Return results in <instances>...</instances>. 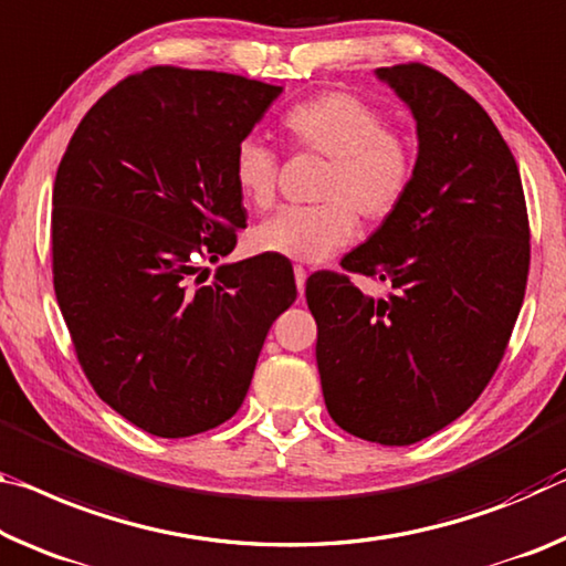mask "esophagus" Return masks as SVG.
I'll return each instance as SVG.
<instances>
[{"instance_id":"esophagus-1","label":"esophagus","mask_w":566,"mask_h":566,"mask_svg":"<svg viewBox=\"0 0 566 566\" xmlns=\"http://www.w3.org/2000/svg\"><path fill=\"white\" fill-rule=\"evenodd\" d=\"M294 280H297V292L300 297L304 294V282H307V272H304V266H294Z\"/></svg>"}]
</instances>
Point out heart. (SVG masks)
<instances>
[{"mask_svg": "<svg viewBox=\"0 0 566 566\" xmlns=\"http://www.w3.org/2000/svg\"><path fill=\"white\" fill-rule=\"evenodd\" d=\"M292 146L329 158L317 206H286L256 223L249 244L259 254L315 264L349 244L357 217L385 221L408 199L416 178V146L360 95L327 90L284 113ZM280 154L264 138L237 143L231 174L244 203L269 209L280 188Z\"/></svg>", "mask_w": 566, "mask_h": 566, "instance_id": "obj_1", "label": "heart"}]
</instances>
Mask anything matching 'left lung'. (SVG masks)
<instances>
[{"instance_id":"obj_1","label":"left lung","mask_w":566,"mask_h":566,"mask_svg":"<svg viewBox=\"0 0 566 566\" xmlns=\"http://www.w3.org/2000/svg\"><path fill=\"white\" fill-rule=\"evenodd\" d=\"M418 125L408 199L343 259L388 281L365 298L348 274L317 272L322 396L335 423L363 441L410 446L463 416L506 353L528 276L522 176L489 113L438 70L380 67Z\"/></svg>"}]
</instances>
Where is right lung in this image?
I'll return each mask as SVG.
<instances>
[{
	"instance_id": "add662e5",
	"label": "right lung",
	"mask_w": 566,
	"mask_h": 566,
	"mask_svg": "<svg viewBox=\"0 0 566 566\" xmlns=\"http://www.w3.org/2000/svg\"><path fill=\"white\" fill-rule=\"evenodd\" d=\"M282 87L156 65L107 90L52 188V280L77 363L115 412L188 438L234 416L272 322L297 300L292 264L237 247L241 138Z\"/></svg>"
}]
</instances>
